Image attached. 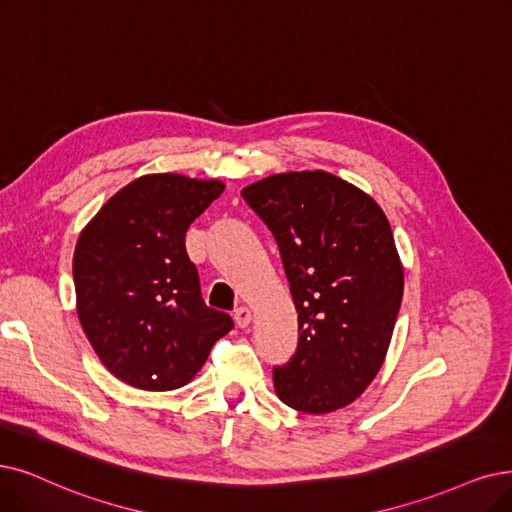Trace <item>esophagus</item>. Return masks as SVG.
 I'll list each match as a JSON object with an SVG mask.
<instances>
[{"mask_svg": "<svg viewBox=\"0 0 512 512\" xmlns=\"http://www.w3.org/2000/svg\"><path fill=\"white\" fill-rule=\"evenodd\" d=\"M250 321H252V311L248 306H239V309H235V323L239 327H248Z\"/></svg>", "mask_w": 512, "mask_h": 512, "instance_id": "1", "label": "esophagus"}]
</instances>
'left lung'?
<instances>
[{
  "instance_id": "1",
  "label": "left lung",
  "mask_w": 512,
  "mask_h": 512,
  "mask_svg": "<svg viewBox=\"0 0 512 512\" xmlns=\"http://www.w3.org/2000/svg\"><path fill=\"white\" fill-rule=\"evenodd\" d=\"M271 229L298 313V349L273 370L304 414L353 403L380 372L403 298V267L378 203L330 172L262 178L241 191Z\"/></svg>"
}]
</instances>
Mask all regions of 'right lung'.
Wrapping results in <instances>:
<instances>
[{"mask_svg": "<svg viewBox=\"0 0 512 512\" xmlns=\"http://www.w3.org/2000/svg\"><path fill=\"white\" fill-rule=\"evenodd\" d=\"M222 180L147 174L117 191L73 256L77 317L107 370L142 391H174L206 363L233 319L201 298L185 235Z\"/></svg>", "mask_w": 512, "mask_h": 512, "instance_id": "obj_1", "label": "right lung"}]
</instances>
